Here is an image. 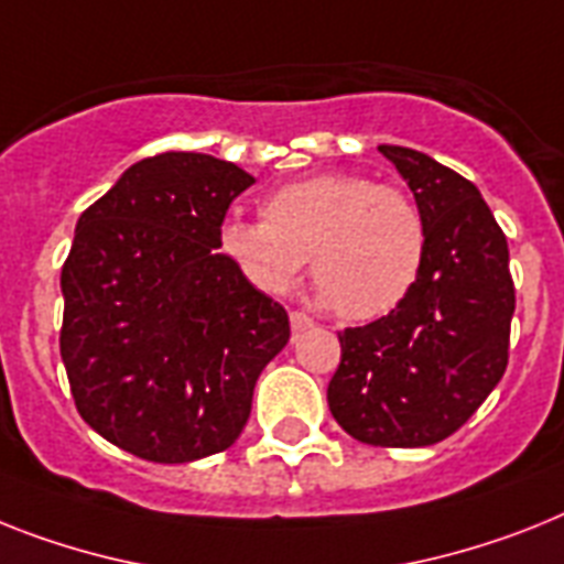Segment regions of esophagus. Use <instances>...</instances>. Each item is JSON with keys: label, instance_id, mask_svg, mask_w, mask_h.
<instances>
[{"label": "esophagus", "instance_id": "obj_1", "mask_svg": "<svg viewBox=\"0 0 564 564\" xmlns=\"http://www.w3.org/2000/svg\"><path fill=\"white\" fill-rule=\"evenodd\" d=\"M308 328H314V319L305 311H291V332L302 334L308 332Z\"/></svg>", "mask_w": 564, "mask_h": 564}]
</instances>
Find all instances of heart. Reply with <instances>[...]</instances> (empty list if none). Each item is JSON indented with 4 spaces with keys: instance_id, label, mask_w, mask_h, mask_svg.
I'll use <instances>...</instances> for the list:
<instances>
[{
    "instance_id": "1",
    "label": "heart",
    "mask_w": 564,
    "mask_h": 564,
    "mask_svg": "<svg viewBox=\"0 0 564 564\" xmlns=\"http://www.w3.org/2000/svg\"><path fill=\"white\" fill-rule=\"evenodd\" d=\"M221 248L264 291L282 293L311 259L314 285L351 323L392 314L415 291L430 232L412 195L360 172H316L262 204V221H230Z\"/></svg>"
}]
</instances>
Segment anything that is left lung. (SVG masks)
Wrapping results in <instances>:
<instances>
[{
	"label": "left lung",
	"instance_id": "1",
	"mask_svg": "<svg viewBox=\"0 0 564 564\" xmlns=\"http://www.w3.org/2000/svg\"><path fill=\"white\" fill-rule=\"evenodd\" d=\"M380 152L415 193L430 248L400 308L339 332L328 406L362 444L430 446L476 415L505 375L516 311L510 253L473 181L415 149Z\"/></svg>",
	"mask_w": 564,
	"mask_h": 564
}]
</instances>
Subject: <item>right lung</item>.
Instances as JSON below:
<instances>
[{
  "mask_svg": "<svg viewBox=\"0 0 564 564\" xmlns=\"http://www.w3.org/2000/svg\"><path fill=\"white\" fill-rule=\"evenodd\" d=\"M253 175L202 152L143 158L86 209L63 264L59 355L83 421L155 464L221 453L291 337L221 248Z\"/></svg>",
  "mask_w": 564,
  "mask_h": 564,
  "instance_id": "add662e5",
  "label": "right lung"
}]
</instances>
